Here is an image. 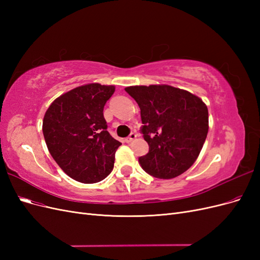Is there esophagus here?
I'll return each instance as SVG.
<instances>
[{
	"label": "esophagus",
	"instance_id": "1",
	"mask_svg": "<svg viewBox=\"0 0 260 260\" xmlns=\"http://www.w3.org/2000/svg\"><path fill=\"white\" fill-rule=\"evenodd\" d=\"M137 138V135H136V133L135 132H132V133H130V136L128 137V138H125V142H127V143H130V142H132V141L133 140H135Z\"/></svg>",
	"mask_w": 260,
	"mask_h": 260
}]
</instances>
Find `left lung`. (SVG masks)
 <instances>
[{
  "label": "left lung",
  "mask_w": 260,
  "mask_h": 260,
  "mask_svg": "<svg viewBox=\"0 0 260 260\" xmlns=\"http://www.w3.org/2000/svg\"><path fill=\"white\" fill-rule=\"evenodd\" d=\"M141 109L140 131L148 153L139 164L148 175L172 179L198 158L208 132V109L192 93L170 85H136L124 89Z\"/></svg>",
  "instance_id": "1"
}]
</instances>
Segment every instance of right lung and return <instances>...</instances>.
Wrapping results in <instances>:
<instances>
[{"instance_id":"obj_1","label":"right lung","mask_w":260,"mask_h":260,"mask_svg":"<svg viewBox=\"0 0 260 260\" xmlns=\"http://www.w3.org/2000/svg\"><path fill=\"white\" fill-rule=\"evenodd\" d=\"M114 92V85L78 86L55 100L44 115L42 130L50 154L79 182H99L113 170L121 143L107 131L103 111Z\"/></svg>"}]
</instances>
